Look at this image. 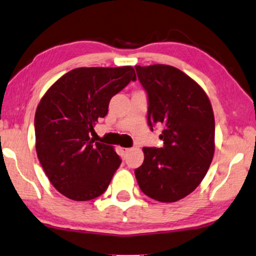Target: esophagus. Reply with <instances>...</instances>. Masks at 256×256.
<instances>
[{
    "mask_svg": "<svg viewBox=\"0 0 256 256\" xmlns=\"http://www.w3.org/2000/svg\"><path fill=\"white\" fill-rule=\"evenodd\" d=\"M130 150H131V148H126V147H120V150H122V152H123V154L128 153Z\"/></svg>",
    "mask_w": 256,
    "mask_h": 256,
    "instance_id": "esophagus-1",
    "label": "esophagus"
}]
</instances>
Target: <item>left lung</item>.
Listing matches in <instances>:
<instances>
[{"mask_svg":"<svg viewBox=\"0 0 256 256\" xmlns=\"http://www.w3.org/2000/svg\"><path fill=\"white\" fill-rule=\"evenodd\" d=\"M148 97L147 122L162 128L164 147H144L134 170L142 192L172 203L192 194L206 175L214 153V116L200 86L168 64L136 66Z\"/></svg>","mask_w":256,"mask_h":256,"instance_id":"left-lung-1","label":"left lung"}]
</instances>
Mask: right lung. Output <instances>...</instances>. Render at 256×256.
<instances>
[{
  "instance_id": "obj_1",
  "label": "right lung",
  "mask_w": 256,
  "mask_h": 256,
  "mask_svg": "<svg viewBox=\"0 0 256 256\" xmlns=\"http://www.w3.org/2000/svg\"><path fill=\"white\" fill-rule=\"evenodd\" d=\"M131 66L81 67L62 75L39 102L36 150L53 186L74 200L102 195L122 162L114 147L90 138L111 97L136 80Z\"/></svg>"
}]
</instances>
